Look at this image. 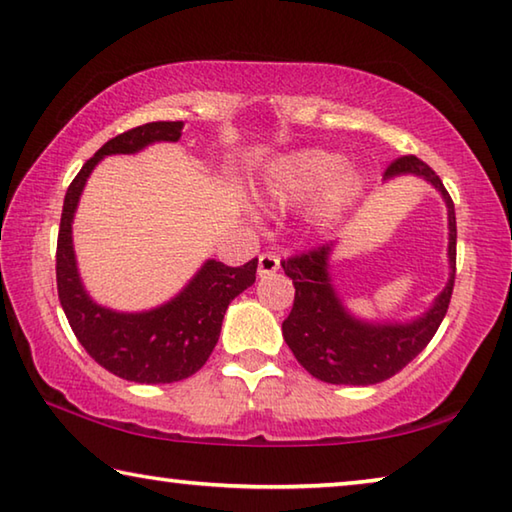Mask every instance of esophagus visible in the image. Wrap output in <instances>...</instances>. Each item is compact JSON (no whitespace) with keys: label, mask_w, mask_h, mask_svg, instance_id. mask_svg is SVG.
<instances>
[{"label":"esophagus","mask_w":512,"mask_h":512,"mask_svg":"<svg viewBox=\"0 0 512 512\" xmlns=\"http://www.w3.org/2000/svg\"><path fill=\"white\" fill-rule=\"evenodd\" d=\"M277 268H280V257L273 255V253H262L259 255V262H257V273L259 275H273Z\"/></svg>","instance_id":"obj_1"}]
</instances>
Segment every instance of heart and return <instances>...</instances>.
<instances>
[{
  "mask_svg": "<svg viewBox=\"0 0 512 512\" xmlns=\"http://www.w3.org/2000/svg\"><path fill=\"white\" fill-rule=\"evenodd\" d=\"M363 189L357 171L345 169V158L332 151H302L289 155L268 171L264 194L271 203L289 207L318 201L311 221L318 228H332L352 210Z\"/></svg>",
  "mask_w": 512,
  "mask_h": 512,
  "instance_id": "b5f03b06",
  "label": "heart"
}]
</instances>
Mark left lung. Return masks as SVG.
I'll return each mask as SVG.
<instances>
[{"instance_id":"obj_1","label":"left lung","mask_w":512,"mask_h":512,"mask_svg":"<svg viewBox=\"0 0 512 512\" xmlns=\"http://www.w3.org/2000/svg\"><path fill=\"white\" fill-rule=\"evenodd\" d=\"M402 173H415L429 180L447 203L452 275L443 293L422 318L406 325H370L350 316L336 296L327 273V259L334 244H320L305 253L282 259L284 273L296 287L291 314L282 323V336L300 366L327 384L370 386L397 375L427 348L452 300L456 280L454 201L436 171L415 155H402L388 164L384 178L402 176Z\"/></svg>"}]
</instances>
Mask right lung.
I'll return each instance as SVG.
<instances>
[{
	"label": "right lung",
	"instance_id": "right-lung-1",
	"mask_svg": "<svg viewBox=\"0 0 512 512\" xmlns=\"http://www.w3.org/2000/svg\"><path fill=\"white\" fill-rule=\"evenodd\" d=\"M180 131L183 121H151L112 137L76 173L60 216L56 284L69 327L99 366L137 384H171L201 370L219 341L225 309L255 282L257 273V257L244 266L207 259L176 298L142 314H117L85 293L72 246V219L85 180L103 155L137 153L153 142H178Z\"/></svg>",
	"mask_w": 512,
	"mask_h": 512
}]
</instances>
